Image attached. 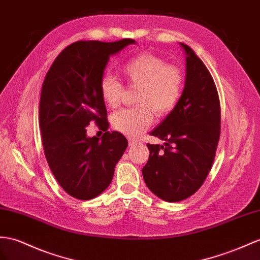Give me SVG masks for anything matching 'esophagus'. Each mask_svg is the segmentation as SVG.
I'll list each match as a JSON object with an SVG mask.
<instances>
[{"mask_svg": "<svg viewBox=\"0 0 260 260\" xmlns=\"http://www.w3.org/2000/svg\"><path fill=\"white\" fill-rule=\"evenodd\" d=\"M128 144H129V146H134V145L139 144V142L136 141V139H134V138H128Z\"/></svg>", "mask_w": 260, "mask_h": 260, "instance_id": "esophagus-1", "label": "esophagus"}]
</instances>
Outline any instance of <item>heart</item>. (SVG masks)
Returning <instances> with one entry per match:
<instances>
[{
	"mask_svg": "<svg viewBox=\"0 0 260 260\" xmlns=\"http://www.w3.org/2000/svg\"><path fill=\"white\" fill-rule=\"evenodd\" d=\"M128 84L138 88L134 108L122 109L112 116V125L123 134L136 137L154 122V112L165 116L175 109L181 96L183 75L176 66L167 64L162 58L152 54H141L123 66ZM123 84L106 73L100 80V93L104 103L116 108L121 102Z\"/></svg>",
	"mask_w": 260,
	"mask_h": 260,
	"instance_id": "b5f03b06",
	"label": "heart"
}]
</instances>
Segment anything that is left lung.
Segmentation results:
<instances>
[{
  "label": "left lung",
  "mask_w": 260,
  "mask_h": 260,
  "mask_svg": "<svg viewBox=\"0 0 260 260\" xmlns=\"http://www.w3.org/2000/svg\"><path fill=\"white\" fill-rule=\"evenodd\" d=\"M185 81L175 109L150 133L164 145L147 144L143 177L148 189L167 202H179L201 188L214 161L221 133V106L211 73L189 46Z\"/></svg>",
  "instance_id": "1"
}]
</instances>
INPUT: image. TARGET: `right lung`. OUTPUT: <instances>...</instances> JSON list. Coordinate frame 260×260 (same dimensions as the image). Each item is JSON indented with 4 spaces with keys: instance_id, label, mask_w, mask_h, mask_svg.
I'll return each mask as SVG.
<instances>
[{
    "instance_id": "right-lung-1",
    "label": "right lung",
    "mask_w": 260,
    "mask_h": 260,
    "mask_svg": "<svg viewBox=\"0 0 260 260\" xmlns=\"http://www.w3.org/2000/svg\"><path fill=\"white\" fill-rule=\"evenodd\" d=\"M135 43L76 42L58 55L45 77L39 103L45 156L60 187L78 200H91L109 187L127 148L123 134L108 132L100 80L110 57ZM91 121L106 132L101 139L86 135Z\"/></svg>"
}]
</instances>
